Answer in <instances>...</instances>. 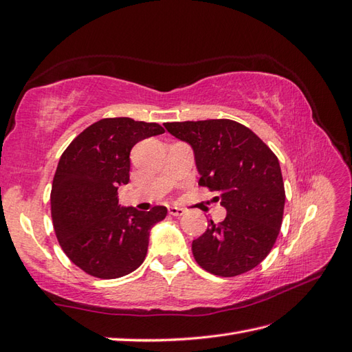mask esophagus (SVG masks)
Segmentation results:
<instances>
[{
  "label": "esophagus",
  "mask_w": 352,
  "mask_h": 352,
  "mask_svg": "<svg viewBox=\"0 0 352 352\" xmlns=\"http://www.w3.org/2000/svg\"><path fill=\"white\" fill-rule=\"evenodd\" d=\"M186 213V211L183 208H178V207H169V214L173 216H183Z\"/></svg>",
  "instance_id": "obj_1"
}]
</instances>
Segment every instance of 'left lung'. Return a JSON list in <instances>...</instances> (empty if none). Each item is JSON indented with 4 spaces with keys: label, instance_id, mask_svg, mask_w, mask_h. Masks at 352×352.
I'll return each mask as SVG.
<instances>
[{
    "label": "left lung",
    "instance_id": "8db88e82",
    "mask_svg": "<svg viewBox=\"0 0 352 352\" xmlns=\"http://www.w3.org/2000/svg\"><path fill=\"white\" fill-rule=\"evenodd\" d=\"M189 142L207 187L226 208L220 223L193 240V256L208 273L234 277L263 263L280 232L285 186L276 154L258 135L232 120L165 122Z\"/></svg>",
    "mask_w": 352,
    "mask_h": 352
}]
</instances>
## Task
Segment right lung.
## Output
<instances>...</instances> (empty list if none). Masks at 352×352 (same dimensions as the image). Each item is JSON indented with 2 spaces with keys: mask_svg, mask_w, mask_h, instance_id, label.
<instances>
[{
  "mask_svg": "<svg viewBox=\"0 0 352 352\" xmlns=\"http://www.w3.org/2000/svg\"><path fill=\"white\" fill-rule=\"evenodd\" d=\"M165 133L157 122L103 118L80 132L61 154L51 190V216L61 249L99 279H117L144 263L153 225L166 207L120 208L118 186L129 183L130 150Z\"/></svg>",
  "mask_w": 352,
  "mask_h": 352,
  "instance_id": "1",
  "label": "right lung"
}]
</instances>
